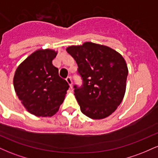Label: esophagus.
I'll return each instance as SVG.
<instances>
[{"mask_svg": "<svg viewBox=\"0 0 158 158\" xmlns=\"http://www.w3.org/2000/svg\"><path fill=\"white\" fill-rule=\"evenodd\" d=\"M66 81H67V82H68L69 84V85H70V88H73V82H72L71 78H70V77H68L66 78Z\"/></svg>", "mask_w": 158, "mask_h": 158, "instance_id": "34e87169", "label": "esophagus"}]
</instances>
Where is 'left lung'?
Instances as JSON below:
<instances>
[{
    "label": "left lung",
    "mask_w": 158,
    "mask_h": 158,
    "mask_svg": "<svg viewBox=\"0 0 158 158\" xmlns=\"http://www.w3.org/2000/svg\"><path fill=\"white\" fill-rule=\"evenodd\" d=\"M66 50L77 62L82 80L80 86H73L81 111L94 119L110 116L126 92L128 70L125 59L113 49L92 42Z\"/></svg>",
    "instance_id": "left-lung-1"
}]
</instances>
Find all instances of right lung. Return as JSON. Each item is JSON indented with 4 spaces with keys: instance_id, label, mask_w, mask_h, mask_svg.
<instances>
[{
    "instance_id": "add662e5",
    "label": "right lung",
    "mask_w": 158,
    "mask_h": 158,
    "mask_svg": "<svg viewBox=\"0 0 158 158\" xmlns=\"http://www.w3.org/2000/svg\"><path fill=\"white\" fill-rule=\"evenodd\" d=\"M57 52L39 50L19 65L14 76L16 94L30 113L51 117L63 102L69 85L52 64Z\"/></svg>"
}]
</instances>
